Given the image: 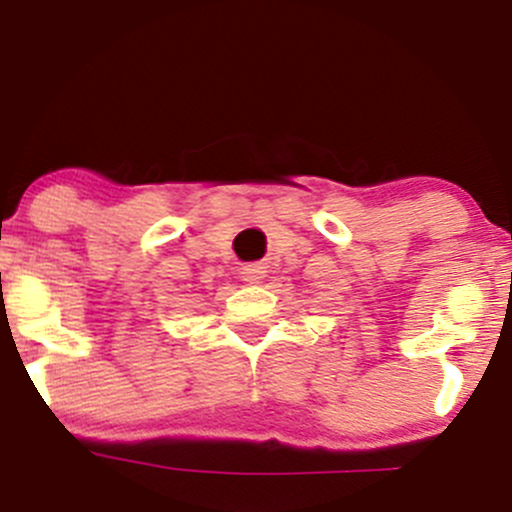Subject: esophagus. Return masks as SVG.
<instances>
[{
	"mask_svg": "<svg viewBox=\"0 0 512 512\" xmlns=\"http://www.w3.org/2000/svg\"><path fill=\"white\" fill-rule=\"evenodd\" d=\"M243 282H247V284H257V282H262V279H265V267H260V265H247V267H243Z\"/></svg>",
	"mask_w": 512,
	"mask_h": 512,
	"instance_id": "34e87169",
	"label": "esophagus"
}]
</instances>
